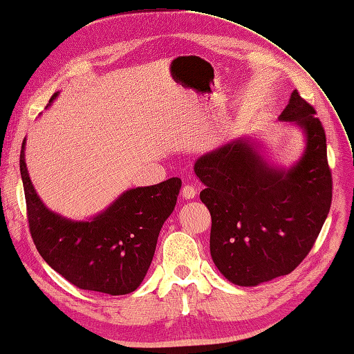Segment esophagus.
Returning a JSON list of instances; mask_svg holds the SVG:
<instances>
[{"label": "esophagus", "instance_id": "1", "mask_svg": "<svg viewBox=\"0 0 354 354\" xmlns=\"http://www.w3.org/2000/svg\"><path fill=\"white\" fill-rule=\"evenodd\" d=\"M196 195V189L191 185H186L183 186V191H182V196L186 198V200H192V198H195Z\"/></svg>", "mask_w": 354, "mask_h": 354}]
</instances>
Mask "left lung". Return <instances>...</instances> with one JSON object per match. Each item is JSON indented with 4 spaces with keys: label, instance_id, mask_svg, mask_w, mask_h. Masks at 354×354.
<instances>
[{
    "label": "left lung",
    "instance_id": "left-lung-1",
    "mask_svg": "<svg viewBox=\"0 0 354 354\" xmlns=\"http://www.w3.org/2000/svg\"><path fill=\"white\" fill-rule=\"evenodd\" d=\"M315 109L291 93L279 120L301 127L304 156L290 169L269 165L249 140H236L195 162L212 216L210 254L230 282L255 287L304 261L332 204L326 133Z\"/></svg>",
    "mask_w": 354,
    "mask_h": 354
}]
</instances>
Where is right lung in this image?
<instances>
[{"instance_id": "right-lung-1", "label": "right lung", "mask_w": 354, "mask_h": 354, "mask_svg": "<svg viewBox=\"0 0 354 354\" xmlns=\"http://www.w3.org/2000/svg\"><path fill=\"white\" fill-rule=\"evenodd\" d=\"M19 165L30 232L43 260L81 290L120 296L140 287L182 180L129 189L93 219L71 221L50 212L36 194L25 165V140Z\"/></svg>"}]
</instances>
